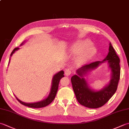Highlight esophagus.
Segmentation results:
<instances>
[{
    "label": "esophagus",
    "mask_w": 129,
    "mask_h": 129,
    "mask_svg": "<svg viewBox=\"0 0 129 129\" xmlns=\"http://www.w3.org/2000/svg\"><path fill=\"white\" fill-rule=\"evenodd\" d=\"M71 74H72V70H70V69L68 68V69L65 70V74L66 76H69Z\"/></svg>",
    "instance_id": "1"
}]
</instances>
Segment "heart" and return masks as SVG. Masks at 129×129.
Segmentation results:
<instances>
[{"label":"heart","instance_id":"obj_1","mask_svg":"<svg viewBox=\"0 0 129 129\" xmlns=\"http://www.w3.org/2000/svg\"><path fill=\"white\" fill-rule=\"evenodd\" d=\"M96 51L95 46L89 40H80L72 45L70 52L73 55H78L76 61L78 63H84L94 55Z\"/></svg>","mask_w":129,"mask_h":129}]
</instances>
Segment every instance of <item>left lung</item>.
I'll return each mask as SVG.
<instances>
[{"instance_id": "left-lung-1", "label": "left lung", "mask_w": 129, "mask_h": 129, "mask_svg": "<svg viewBox=\"0 0 129 129\" xmlns=\"http://www.w3.org/2000/svg\"><path fill=\"white\" fill-rule=\"evenodd\" d=\"M107 60L112 72L110 83L100 91L94 92L88 87L83 75L88 71L95 69L101 63ZM120 59L111 45L109 46V52L103 61H95L81 67L77 70L78 75H74L71 78L74 91L76 99L81 105L88 108L95 109L103 106L110 100L116 92L120 76Z\"/></svg>"}]
</instances>
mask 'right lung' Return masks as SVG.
<instances>
[{
    "label": "right lung",
    "mask_w": 129,
    "mask_h": 129,
    "mask_svg": "<svg viewBox=\"0 0 129 129\" xmlns=\"http://www.w3.org/2000/svg\"><path fill=\"white\" fill-rule=\"evenodd\" d=\"M19 49V48H14V49L12 51V53H11L10 56H12V54L14 53L16 50H18ZM64 72H63V71H60V72L57 73L56 74H55L53 76V81H52L51 89L50 94H49L48 97L46 99H45V100L41 101L40 102L35 103H25L22 102V101L20 100H19L16 97V99H17V100L19 103L22 104V105L29 107V108H43V107L47 106L49 105V104H50L52 101L54 100L55 98L57 89H58L59 81L60 80V79L64 77Z\"/></svg>",
    "instance_id": "right-lung-1"
}]
</instances>
